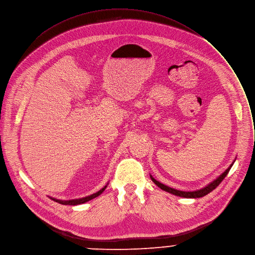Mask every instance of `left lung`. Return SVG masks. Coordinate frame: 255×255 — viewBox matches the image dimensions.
Returning a JSON list of instances; mask_svg holds the SVG:
<instances>
[{
    "mask_svg": "<svg viewBox=\"0 0 255 255\" xmlns=\"http://www.w3.org/2000/svg\"><path fill=\"white\" fill-rule=\"evenodd\" d=\"M234 163H235V160H234L233 163L230 165V167H229L221 176H219L216 180H214V181L211 182L210 184H207L205 187H203V188H201V189H199V190H195V191H181V190H177V189L171 188V187H169V186H166V185H164L163 183H160V182L156 181L151 175H150V178H151L152 182L156 185V186H158L160 189H163V190H165V191H167V192H169V193H171V194H174V195H177V196H180V197H185V198H199V197H202V196L208 194L210 192H212L214 189H216V188L219 186L220 183H221V182L225 179V177L228 175L229 171L231 170V168H232V166H233Z\"/></svg>",
    "mask_w": 255,
    "mask_h": 255,
    "instance_id": "left-lung-1",
    "label": "left lung"
}]
</instances>
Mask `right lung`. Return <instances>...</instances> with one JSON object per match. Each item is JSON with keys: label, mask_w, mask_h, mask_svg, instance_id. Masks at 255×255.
Listing matches in <instances>:
<instances>
[{"label": "right lung", "mask_w": 255, "mask_h": 255, "mask_svg": "<svg viewBox=\"0 0 255 255\" xmlns=\"http://www.w3.org/2000/svg\"><path fill=\"white\" fill-rule=\"evenodd\" d=\"M106 188H107V185H106V186H105L104 188H102L100 191H98V192H96V193H94V194H91V195H89V196L82 197V198H78V199L61 200V199H56V198H54V197H51V199H52V200H54V201H56V202H58V203L65 204V205H77V204H81V203L87 202V201H89V200H91V199H94V198L98 197L99 195H101V194L105 191V189H106Z\"/></svg>", "instance_id": "1"}]
</instances>
